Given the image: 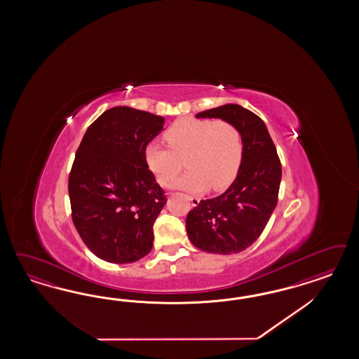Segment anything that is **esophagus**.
Masks as SVG:
<instances>
[{
	"instance_id": "obj_1",
	"label": "esophagus",
	"mask_w": 359,
	"mask_h": 359,
	"mask_svg": "<svg viewBox=\"0 0 359 359\" xmlns=\"http://www.w3.org/2000/svg\"><path fill=\"white\" fill-rule=\"evenodd\" d=\"M187 198L191 201L192 207H197V205H198V203H200V198H197L195 196H187Z\"/></svg>"
}]
</instances>
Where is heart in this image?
I'll list each match as a JSON object with an SVG mask.
<instances>
[{
  "instance_id": "obj_1",
  "label": "heart",
  "mask_w": 359,
  "mask_h": 359,
  "mask_svg": "<svg viewBox=\"0 0 359 359\" xmlns=\"http://www.w3.org/2000/svg\"><path fill=\"white\" fill-rule=\"evenodd\" d=\"M168 146L151 142L144 149L146 162L161 183L172 180L184 167L188 171L172 187L200 192L210 185L226 188L238 174L243 140L236 125L224 120L182 118L164 133Z\"/></svg>"
}]
</instances>
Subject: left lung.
I'll return each instance as SVG.
<instances>
[{"instance_id": "obj_1", "label": "left lung", "mask_w": 359, "mask_h": 359, "mask_svg": "<svg viewBox=\"0 0 359 359\" xmlns=\"http://www.w3.org/2000/svg\"><path fill=\"white\" fill-rule=\"evenodd\" d=\"M196 118H221L238 128L243 158L236 180L215 198L201 200L185 219L188 238L200 250L237 254L251 246L278 204L282 164L264 122L249 109L226 104Z\"/></svg>"}]
</instances>
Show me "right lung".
<instances>
[{
  "mask_svg": "<svg viewBox=\"0 0 359 359\" xmlns=\"http://www.w3.org/2000/svg\"><path fill=\"white\" fill-rule=\"evenodd\" d=\"M164 118L129 107L104 111L86 131L68 179L72 221L88 249L109 263H133L152 249L167 198L144 149Z\"/></svg>",
  "mask_w": 359,
  "mask_h": 359,
  "instance_id": "obj_1",
  "label": "right lung"
}]
</instances>
